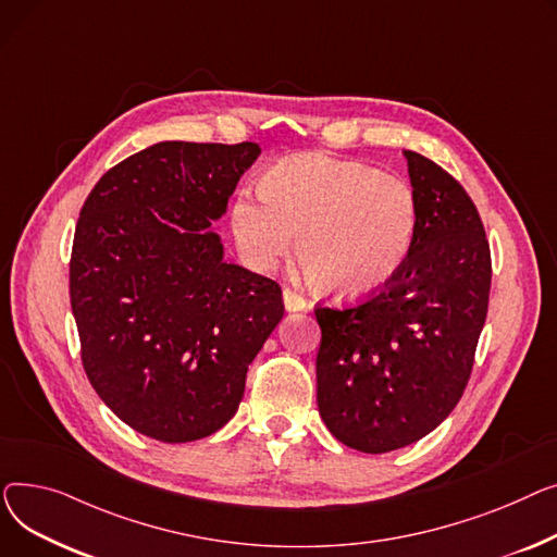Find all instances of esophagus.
Here are the masks:
<instances>
[{
    "label": "esophagus",
    "mask_w": 557,
    "mask_h": 557,
    "mask_svg": "<svg viewBox=\"0 0 557 557\" xmlns=\"http://www.w3.org/2000/svg\"><path fill=\"white\" fill-rule=\"evenodd\" d=\"M283 304L289 312H297V310H306L308 308V301L301 297V294H297L294 289L285 287L283 289Z\"/></svg>",
    "instance_id": "34e87169"
}]
</instances>
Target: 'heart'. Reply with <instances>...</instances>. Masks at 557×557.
I'll use <instances>...</instances> for the list:
<instances>
[{
  "instance_id": "1",
  "label": "heart",
  "mask_w": 557,
  "mask_h": 557,
  "mask_svg": "<svg viewBox=\"0 0 557 557\" xmlns=\"http://www.w3.org/2000/svg\"><path fill=\"white\" fill-rule=\"evenodd\" d=\"M238 195L232 232L245 263L272 270L297 236L308 281L337 301L367 299L388 285L411 251L418 200L409 182L362 161L325 154L283 159Z\"/></svg>"
}]
</instances>
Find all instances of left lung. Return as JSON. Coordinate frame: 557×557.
Instances as JSON below:
<instances>
[{"label":"left lung","instance_id":"8db88e82","mask_svg":"<svg viewBox=\"0 0 557 557\" xmlns=\"http://www.w3.org/2000/svg\"><path fill=\"white\" fill-rule=\"evenodd\" d=\"M418 228L400 272L367 301L317 306V405L331 434L384 454L434 432L461 400L490 297V245L466 188L405 150Z\"/></svg>","mask_w":557,"mask_h":557}]
</instances>
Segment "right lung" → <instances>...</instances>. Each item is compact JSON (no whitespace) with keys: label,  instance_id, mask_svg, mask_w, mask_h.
<instances>
[{"label":"right lung","instance_id":"1","mask_svg":"<svg viewBox=\"0 0 557 557\" xmlns=\"http://www.w3.org/2000/svg\"><path fill=\"white\" fill-rule=\"evenodd\" d=\"M258 144L161 141L110 169L76 224L70 297L94 391L161 443L234 418L247 369L283 319L278 283L226 263L211 222Z\"/></svg>","mask_w":557,"mask_h":557}]
</instances>
